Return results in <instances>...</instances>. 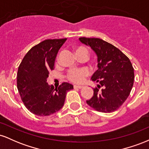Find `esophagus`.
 <instances>
[{"mask_svg": "<svg viewBox=\"0 0 149 149\" xmlns=\"http://www.w3.org/2000/svg\"><path fill=\"white\" fill-rule=\"evenodd\" d=\"M73 87H74V88H77V89H82L84 88V86L82 85H75Z\"/></svg>", "mask_w": 149, "mask_h": 149, "instance_id": "34e87169", "label": "esophagus"}]
</instances>
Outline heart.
<instances>
[{
  "label": "heart",
  "instance_id": "heart-1",
  "mask_svg": "<svg viewBox=\"0 0 149 149\" xmlns=\"http://www.w3.org/2000/svg\"><path fill=\"white\" fill-rule=\"evenodd\" d=\"M75 54H83L88 57V50L85 47H78L75 49ZM89 72L88 70L84 69H73L70 71L68 73V78L71 81L74 82V83H81L85 79L86 76H88Z\"/></svg>",
  "mask_w": 149,
  "mask_h": 149
}]
</instances>
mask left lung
<instances>
[{
	"mask_svg": "<svg viewBox=\"0 0 149 149\" xmlns=\"http://www.w3.org/2000/svg\"><path fill=\"white\" fill-rule=\"evenodd\" d=\"M79 40L91 47L97 58V70L91 80L100 84L87 104L97 111H115L125 102L132 88L134 74L130 60L119 49L100 38L83 37Z\"/></svg>",
	"mask_w": 149,
	"mask_h": 149,
	"instance_id": "left-lung-1",
	"label": "left lung"
}]
</instances>
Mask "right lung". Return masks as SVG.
Instances as JSON below:
<instances>
[{
    "label": "right lung",
    "instance_id": "obj_1",
    "mask_svg": "<svg viewBox=\"0 0 149 149\" xmlns=\"http://www.w3.org/2000/svg\"><path fill=\"white\" fill-rule=\"evenodd\" d=\"M66 40H43L26 53L19 66V93L26 109L35 115L46 116L57 112L64 106L67 92L73 89L69 83L54 88L47 82L58 51Z\"/></svg>",
    "mask_w": 149,
    "mask_h": 149
}]
</instances>
